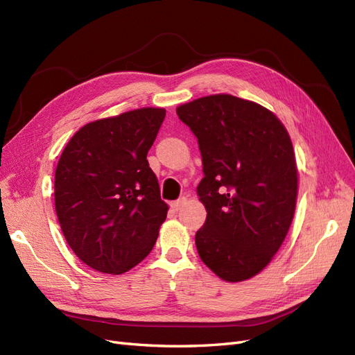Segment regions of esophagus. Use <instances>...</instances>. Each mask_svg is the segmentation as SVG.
Masks as SVG:
<instances>
[{"instance_id": "esophagus-1", "label": "esophagus", "mask_w": 355, "mask_h": 355, "mask_svg": "<svg viewBox=\"0 0 355 355\" xmlns=\"http://www.w3.org/2000/svg\"><path fill=\"white\" fill-rule=\"evenodd\" d=\"M185 202H187V198H185V197H182V198H179V200H176V201L171 202L170 206H171V209L178 211V210H180L182 207L185 206Z\"/></svg>"}]
</instances>
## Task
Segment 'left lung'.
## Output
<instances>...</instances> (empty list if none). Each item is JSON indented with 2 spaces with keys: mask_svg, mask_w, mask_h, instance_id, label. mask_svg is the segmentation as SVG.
Instances as JSON below:
<instances>
[{
  "mask_svg": "<svg viewBox=\"0 0 355 355\" xmlns=\"http://www.w3.org/2000/svg\"><path fill=\"white\" fill-rule=\"evenodd\" d=\"M196 135L207 211L196 234L201 261L225 282L252 278L271 262L293 220L297 168L282 121L263 106L211 94L176 110Z\"/></svg>",
  "mask_w": 355,
  "mask_h": 355,
  "instance_id": "left-lung-1",
  "label": "left lung"
}]
</instances>
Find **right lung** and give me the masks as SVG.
Listing matches in <instances>:
<instances>
[{
	"label": "right lung",
	"instance_id": "right-lung-1",
	"mask_svg": "<svg viewBox=\"0 0 355 355\" xmlns=\"http://www.w3.org/2000/svg\"><path fill=\"white\" fill-rule=\"evenodd\" d=\"M166 110L85 124L63 149L55 206L67 243L96 271L123 274L153 250L168 206L146 159Z\"/></svg>",
	"mask_w": 355,
	"mask_h": 355
}]
</instances>
